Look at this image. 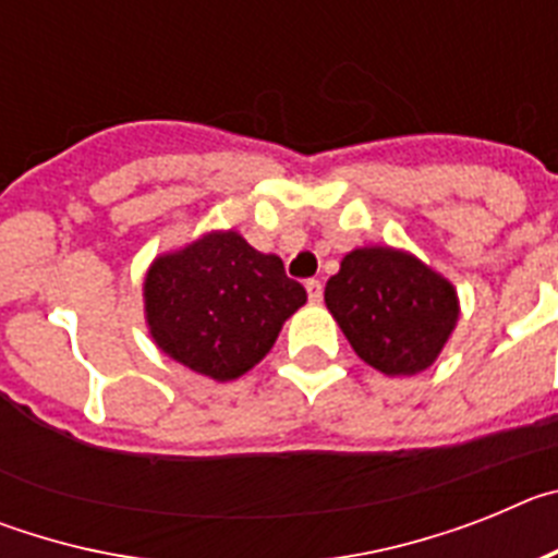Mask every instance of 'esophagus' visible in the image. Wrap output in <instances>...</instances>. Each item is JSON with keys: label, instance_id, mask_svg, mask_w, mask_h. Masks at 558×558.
<instances>
[{"label": "esophagus", "instance_id": "1", "mask_svg": "<svg viewBox=\"0 0 558 558\" xmlns=\"http://www.w3.org/2000/svg\"><path fill=\"white\" fill-rule=\"evenodd\" d=\"M304 288H307L310 302H313V304L322 302V299H324V284L318 282V279H307V282H304Z\"/></svg>", "mask_w": 558, "mask_h": 558}]
</instances>
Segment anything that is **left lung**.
<instances>
[{"label": "left lung", "instance_id": "obj_1", "mask_svg": "<svg viewBox=\"0 0 558 558\" xmlns=\"http://www.w3.org/2000/svg\"><path fill=\"white\" fill-rule=\"evenodd\" d=\"M324 302L360 360L388 377L433 366L458 322L456 288L408 251L354 248Z\"/></svg>", "mask_w": 558, "mask_h": 558}]
</instances>
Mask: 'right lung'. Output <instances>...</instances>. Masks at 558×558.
<instances>
[{
	"mask_svg": "<svg viewBox=\"0 0 558 558\" xmlns=\"http://www.w3.org/2000/svg\"><path fill=\"white\" fill-rule=\"evenodd\" d=\"M307 302L276 254H259L236 231H211L145 276V315L156 347L204 377H243Z\"/></svg>",
	"mask_w": 558,
	"mask_h": 558,
	"instance_id": "1",
	"label": "right lung"
}]
</instances>
